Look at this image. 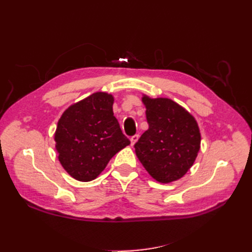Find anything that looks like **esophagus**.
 Wrapping results in <instances>:
<instances>
[{"label":"esophagus","mask_w":252,"mask_h":252,"mask_svg":"<svg viewBox=\"0 0 252 252\" xmlns=\"http://www.w3.org/2000/svg\"><path fill=\"white\" fill-rule=\"evenodd\" d=\"M138 137H140V136H138L137 134L131 137V145H132V146H134V145H135V143L138 141Z\"/></svg>","instance_id":"1"}]
</instances>
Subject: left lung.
<instances>
[{
  "instance_id": "obj_1",
  "label": "left lung",
  "mask_w": 252,
  "mask_h": 252,
  "mask_svg": "<svg viewBox=\"0 0 252 252\" xmlns=\"http://www.w3.org/2000/svg\"><path fill=\"white\" fill-rule=\"evenodd\" d=\"M148 130L135 144V154L154 180L178 181L194 164L200 149V130L189 111L174 100L143 94Z\"/></svg>"
}]
</instances>
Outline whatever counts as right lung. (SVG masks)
Here are the masks:
<instances>
[{
	"instance_id": "obj_1",
	"label": "right lung",
	"mask_w": 252,
	"mask_h": 252,
	"mask_svg": "<svg viewBox=\"0 0 252 252\" xmlns=\"http://www.w3.org/2000/svg\"><path fill=\"white\" fill-rule=\"evenodd\" d=\"M114 101L111 94L93 93L69 106L58 120L57 157L74 180H95L118 152L130 145L114 116Z\"/></svg>"
}]
</instances>
